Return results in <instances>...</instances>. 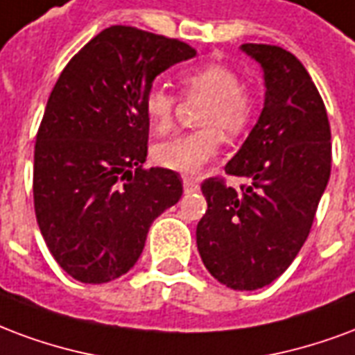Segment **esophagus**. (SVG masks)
I'll return each mask as SVG.
<instances>
[{
    "mask_svg": "<svg viewBox=\"0 0 355 355\" xmlns=\"http://www.w3.org/2000/svg\"><path fill=\"white\" fill-rule=\"evenodd\" d=\"M182 182H184V190L186 191H193L199 188V182L196 177H184L182 178Z\"/></svg>",
    "mask_w": 355,
    "mask_h": 355,
    "instance_id": "obj_1",
    "label": "esophagus"
}]
</instances>
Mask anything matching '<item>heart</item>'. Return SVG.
<instances>
[{"mask_svg":"<svg viewBox=\"0 0 355 355\" xmlns=\"http://www.w3.org/2000/svg\"><path fill=\"white\" fill-rule=\"evenodd\" d=\"M184 97L207 99L199 125L203 130L184 133L154 146V162L165 169L196 173L220 150V133L239 137L248 130L258 109V96L235 67L220 62L191 65L178 75ZM144 116L156 133H167L175 124L177 96L154 84L144 96Z\"/></svg>","mask_w":355,"mask_h":355,"instance_id":"1","label":"heart"}]
</instances>
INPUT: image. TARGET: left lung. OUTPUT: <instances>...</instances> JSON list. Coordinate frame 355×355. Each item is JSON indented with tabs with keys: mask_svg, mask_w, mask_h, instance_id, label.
Here are the masks:
<instances>
[{
	"mask_svg": "<svg viewBox=\"0 0 355 355\" xmlns=\"http://www.w3.org/2000/svg\"><path fill=\"white\" fill-rule=\"evenodd\" d=\"M263 69V111L225 173L203 180L207 212L198 224V250L218 282L231 290L271 284L301 250L331 175V128L309 71L275 44L241 46Z\"/></svg>",
	"mask_w": 355,
	"mask_h": 355,
	"instance_id": "left-lung-1",
	"label": "left lung"
}]
</instances>
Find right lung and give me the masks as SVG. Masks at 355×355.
Returning a JSON list of instances; mask_svg holds the SVG:
<instances>
[{"label": "right lung", "mask_w": 355, "mask_h": 355, "mask_svg": "<svg viewBox=\"0 0 355 355\" xmlns=\"http://www.w3.org/2000/svg\"><path fill=\"white\" fill-rule=\"evenodd\" d=\"M196 56L178 39L111 26L60 73L39 125L33 207L60 267L103 284L137 263L152 222L182 196V178L144 169V96L171 65Z\"/></svg>", "instance_id": "1"}]
</instances>
